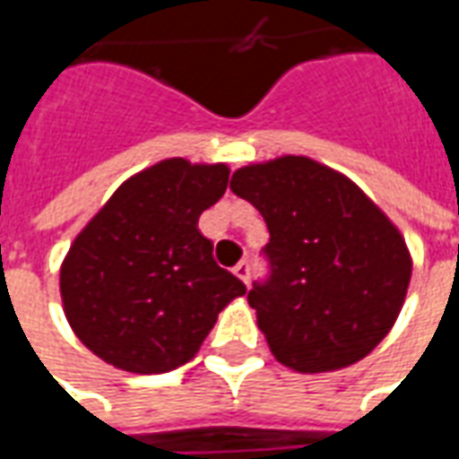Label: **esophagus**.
<instances>
[{
	"label": "esophagus",
	"mask_w": 459,
	"mask_h": 459,
	"mask_svg": "<svg viewBox=\"0 0 459 459\" xmlns=\"http://www.w3.org/2000/svg\"><path fill=\"white\" fill-rule=\"evenodd\" d=\"M235 274L245 281V284H249V276H252V266H249V262H239V264L235 266Z\"/></svg>",
	"instance_id": "obj_1"
}]
</instances>
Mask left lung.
I'll list each match as a JSON object with an SVG mask.
<instances>
[{"label":"left lung","instance_id":"obj_1","mask_svg":"<svg viewBox=\"0 0 459 459\" xmlns=\"http://www.w3.org/2000/svg\"><path fill=\"white\" fill-rule=\"evenodd\" d=\"M230 187L269 230V276L247 301L274 359L324 373L368 356L411 284V255L395 224L359 185L301 155L239 168Z\"/></svg>","mask_w":459,"mask_h":459}]
</instances>
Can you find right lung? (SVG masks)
<instances>
[{"label":"right lung","mask_w":459,"mask_h":459,"mask_svg":"<svg viewBox=\"0 0 459 459\" xmlns=\"http://www.w3.org/2000/svg\"><path fill=\"white\" fill-rule=\"evenodd\" d=\"M227 165L170 158L133 175L61 264V299L81 343L131 373H168L200 351L247 287L214 262L200 214L227 190Z\"/></svg>","instance_id":"right-lung-1"}]
</instances>
